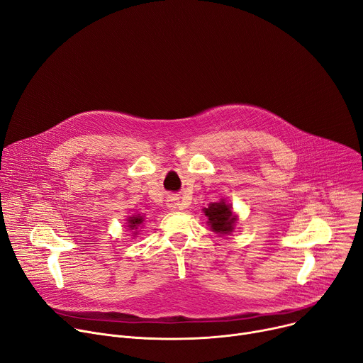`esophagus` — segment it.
<instances>
[{
    "label": "esophagus",
    "mask_w": 363,
    "mask_h": 363,
    "mask_svg": "<svg viewBox=\"0 0 363 363\" xmlns=\"http://www.w3.org/2000/svg\"><path fill=\"white\" fill-rule=\"evenodd\" d=\"M166 204H167V207L169 208H178L181 204H179V199H177V197H169L167 200H166Z\"/></svg>",
    "instance_id": "esophagus-1"
}]
</instances>
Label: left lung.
<instances>
[{
    "instance_id": "left-lung-1",
    "label": "left lung",
    "mask_w": 363,
    "mask_h": 363,
    "mask_svg": "<svg viewBox=\"0 0 363 363\" xmlns=\"http://www.w3.org/2000/svg\"><path fill=\"white\" fill-rule=\"evenodd\" d=\"M204 213L208 217V223L211 225L213 232L225 235L233 230L236 216L232 214L230 207L223 201L210 204L208 208H204Z\"/></svg>"
}]
</instances>
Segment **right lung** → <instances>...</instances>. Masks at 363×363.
<instances>
[{
    "mask_svg": "<svg viewBox=\"0 0 363 363\" xmlns=\"http://www.w3.org/2000/svg\"><path fill=\"white\" fill-rule=\"evenodd\" d=\"M141 223H143V217H141V216L130 217V220H128V228H130V229H137V226H140Z\"/></svg>",
    "mask_w": 363,
    "mask_h": 363,
    "instance_id": "right-lung-1",
    "label": "right lung"
}]
</instances>
